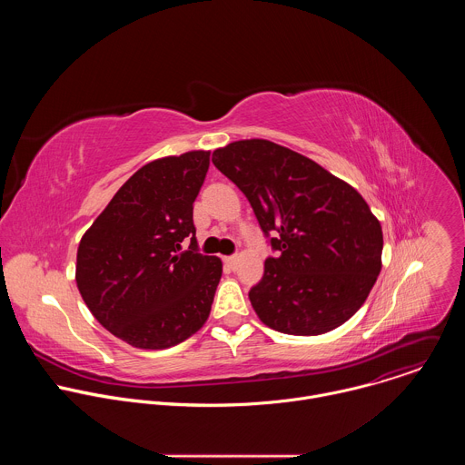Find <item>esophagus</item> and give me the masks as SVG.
<instances>
[{
  "label": "esophagus",
  "mask_w": 465,
  "mask_h": 465,
  "mask_svg": "<svg viewBox=\"0 0 465 465\" xmlns=\"http://www.w3.org/2000/svg\"><path fill=\"white\" fill-rule=\"evenodd\" d=\"M224 261H226L230 269H235L237 262H239V255H228V257H224Z\"/></svg>",
  "instance_id": "obj_1"
}]
</instances>
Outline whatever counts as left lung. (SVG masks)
I'll list each match as a JSON object with an SVG mask.
<instances>
[{
  "label": "left lung",
  "instance_id": "obj_1",
  "mask_svg": "<svg viewBox=\"0 0 465 465\" xmlns=\"http://www.w3.org/2000/svg\"><path fill=\"white\" fill-rule=\"evenodd\" d=\"M212 162L244 193L276 252L248 292L259 320L298 337L350 320L381 272L382 253L381 224L357 189L269 140L233 142Z\"/></svg>",
  "mask_w": 465,
  "mask_h": 465
}]
</instances>
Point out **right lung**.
<instances>
[{
    "instance_id": "obj_1",
    "label": "right lung",
    "mask_w": 465,
    "mask_h": 465,
    "mask_svg": "<svg viewBox=\"0 0 465 465\" xmlns=\"http://www.w3.org/2000/svg\"><path fill=\"white\" fill-rule=\"evenodd\" d=\"M208 167L210 151L143 165L81 239L79 292L97 322L130 346H176L210 316L223 262L198 252L193 224Z\"/></svg>"
}]
</instances>
